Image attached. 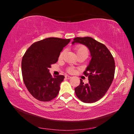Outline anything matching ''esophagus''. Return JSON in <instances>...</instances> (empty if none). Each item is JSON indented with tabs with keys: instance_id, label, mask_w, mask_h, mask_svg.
Instances as JSON below:
<instances>
[{
	"instance_id": "1",
	"label": "esophagus",
	"mask_w": 134,
	"mask_h": 134,
	"mask_svg": "<svg viewBox=\"0 0 134 134\" xmlns=\"http://www.w3.org/2000/svg\"><path fill=\"white\" fill-rule=\"evenodd\" d=\"M65 79H70V78H71V77L69 76V75H65Z\"/></svg>"
}]
</instances>
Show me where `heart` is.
Returning <instances> with one entry per match:
<instances>
[{"instance_id":"1","label":"heart","mask_w":134,"mask_h":134,"mask_svg":"<svg viewBox=\"0 0 134 134\" xmlns=\"http://www.w3.org/2000/svg\"><path fill=\"white\" fill-rule=\"evenodd\" d=\"M76 51L77 53V54L79 55V54H85L88 55V53H89V51H88V49L86 47H85V45H77L75 48ZM64 51H63L62 53L60 54V55H59V58H62L63 55H64ZM74 68L72 67H70L68 69V71L69 72H74Z\"/></svg>"}]
</instances>
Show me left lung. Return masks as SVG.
Masks as SVG:
<instances>
[{
  "mask_svg": "<svg viewBox=\"0 0 134 134\" xmlns=\"http://www.w3.org/2000/svg\"><path fill=\"white\" fill-rule=\"evenodd\" d=\"M72 44L80 43L89 48L91 60L84 71L89 83H80L74 89L77 97L85 103H93L107 92L114 78L115 64L110 52L105 45L89 37L74 38Z\"/></svg>",
  "mask_w": 134,
  "mask_h": 134,
  "instance_id": "obj_1",
  "label": "left lung"
}]
</instances>
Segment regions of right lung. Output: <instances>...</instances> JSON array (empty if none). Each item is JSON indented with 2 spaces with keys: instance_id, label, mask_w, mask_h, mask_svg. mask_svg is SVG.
Instances as JSON below:
<instances>
[{
  "instance_id": "obj_1",
  "label": "right lung",
  "mask_w": 134,
  "mask_h": 134,
  "mask_svg": "<svg viewBox=\"0 0 134 134\" xmlns=\"http://www.w3.org/2000/svg\"><path fill=\"white\" fill-rule=\"evenodd\" d=\"M70 39L48 38L34 42L27 49L22 60V73L27 89L38 100L48 102L57 96L63 75L49 73L51 64L58 61L61 51Z\"/></svg>"
}]
</instances>
